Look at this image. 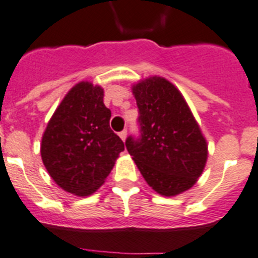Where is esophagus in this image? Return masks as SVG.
<instances>
[{"label": "esophagus", "mask_w": 258, "mask_h": 258, "mask_svg": "<svg viewBox=\"0 0 258 258\" xmlns=\"http://www.w3.org/2000/svg\"><path fill=\"white\" fill-rule=\"evenodd\" d=\"M119 137H121L122 140H126V137H127V130H123V131L119 132Z\"/></svg>", "instance_id": "34e87169"}]
</instances>
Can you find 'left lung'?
Listing matches in <instances>:
<instances>
[{"instance_id": "8db88e82", "label": "left lung", "mask_w": 258, "mask_h": 258, "mask_svg": "<svg viewBox=\"0 0 258 258\" xmlns=\"http://www.w3.org/2000/svg\"><path fill=\"white\" fill-rule=\"evenodd\" d=\"M140 136H128L126 148L149 186L175 196L196 183L208 160V144L177 88L159 76L132 88Z\"/></svg>"}]
</instances>
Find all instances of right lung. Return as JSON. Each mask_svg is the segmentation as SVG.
Returning <instances> with one entry per match:
<instances>
[{"label":"right lung","instance_id":"1","mask_svg":"<svg viewBox=\"0 0 258 258\" xmlns=\"http://www.w3.org/2000/svg\"><path fill=\"white\" fill-rule=\"evenodd\" d=\"M103 89L76 84L53 113L43 134L40 154L53 180L76 196H89L104 183L123 141L110 130V109Z\"/></svg>","mask_w":258,"mask_h":258}]
</instances>
